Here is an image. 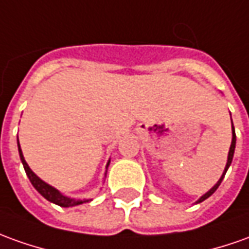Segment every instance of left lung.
I'll list each match as a JSON object with an SVG mask.
<instances>
[{"label": "left lung", "mask_w": 249, "mask_h": 249, "mask_svg": "<svg viewBox=\"0 0 249 249\" xmlns=\"http://www.w3.org/2000/svg\"><path fill=\"white\" fill-rule=\"evenodd\" d=\"M234 147H236V133H234V127H233V123H232V143H231V149H229V153H228V161H226V165H225V169H224V174L222 176L219 178V180L215 183V186L213 188H210L209 191H207L205 195H202L199 199L196 200V203H200V202H203L205 199H207L210 195H213L215 193V190L218 188L219 184H221V181L224 179V176H225L226 171H228V168L231 167V164H232V160H233V154H234Z\"/></svg>", "instance_id": "8db88e82"}]
</instances>
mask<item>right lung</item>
<instances>
[{
    "mask_svg": "<svg viewBox=\"0 0 249 249\" xmlns=\"http://www.w3.org/2000/svg\"><path fill=\"white\" fill-rule=\"evenodd\" d=\"M17 146H18V154H20V160L23 162V167L25 169V174L28 176V179L32 183V186L35 187L36 191L40 194L42 196H44L46 199L50 200V202H53V203H55L58 206L61 207H71V206H77V205H81L84 202H89V200L92 199H84V200H77L74 198H69V196H65L63 194H61L56 188H54L53 186H50L47 184L46 181H43L40 178H37L34 172H32V169L28 167V164H27V161L24 160V156L23 152H21V147H20V143H18V138H17ZM109 165V161H108L107 168Z\"/></svg>",
    "mask_w": 249,
    "mask_h": 249,
    "instance_id": "right-lung-1",
    "label": "right lung"
}]
</instances>
